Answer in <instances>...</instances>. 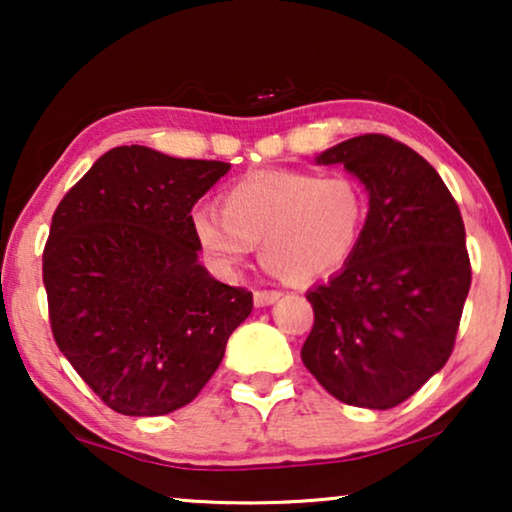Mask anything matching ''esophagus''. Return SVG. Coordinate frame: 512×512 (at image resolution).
I'll return each instance as SVG.
<instances>
[{
    "instance_id": "1",
    "label": "esophagus",
    "mask_w": 512,
    "mask_h": 512,
    "mask_svg": "<svg viewBox=\"0 0 512 512\" xmlns=\"http://www.w3.org/2000/svg\"><path fill=\"white\" fill-rule=\"evenodd\" d=\"M282 296L279 291H254V305L256 307H268L275 303V300Z\"/></svg>"
}]
</instances>
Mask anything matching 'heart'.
Masks as SVG:
<instances>
[{
	"label": "heart",
	"mask_w": 512,
	"mask_h": 512,
	"mask_svg": "<svg viewBox=\"0 0 512 512\" xmlns=\"http://www.w3.org/2000/svg\"><path fill=\"white\" fill-rule=\"evenodd\" d=\"M219 211L191 214L195 242L223 275L261 247L275 277L312 282L345 268L359 249L368 221V193L345 172L256 170L233 181Z\"/></svg>",
	"instance_id": "heart-1"
}]
</instances>
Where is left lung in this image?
Listing matches in <instances>:
<instances>
[{"instance_id": "8db88e82", "label": "left lung", "mask_w": 512, "mask_h": 512, "mask_svg": "<svg viewBox=\"0 0 512 512\" xmlns=\"http://www.w3.org/2000/svg\"><path fill=\"white\" fill-rule=\"evenodd\" d=\"M368 191V221L338 275L307 291L303 363L347 405L389 410L450 359L471 289L461 212L440 174L396 139L361 135L317 156Z\"/></svg>"}]
</instances>
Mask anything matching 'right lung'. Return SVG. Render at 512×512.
<instances>
[{
    "instance_id": "right-lung-1",
    "label": "right lung",
    "mask_w": 512,
    "mask_h": 512,
    "mask_svg": "<svg viewBox=\"0 0 512 512\" xmlns=\"http://www.w3.org/2000/svg\"><path fill=\"white\" fill-rule=\"evenodd\" d=\"M228 170L116 146L55 209L44 249L53 338L121 415L191 403L251 314V291L209 275L191 230L193 205Z\"/></svg>"
}]
</instances>
